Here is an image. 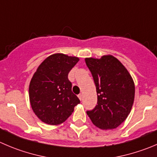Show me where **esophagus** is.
<instances>
[{"instance_id": "esophagus-1", "label": "esophagus", "mask_w": 157, "mask_h": 157, "mask_svg": "<svg viewBox=\"0 0 157 157\" xmlns=\"http://www.w3.org/2000/svg\"><path fill=\"white\" fill-rule=\"evenodd\" d=\"M78 98H79V99L81 100V101H82V97H83V95H82V93H80L79 95H78Z\"/></svg>"}]
</instances>
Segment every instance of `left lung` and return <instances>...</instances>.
Segmentation results:
<instances>
[{"label":"left lung","instance_id":"8db88e82","mask_svg":"<svg viewBox=\"0 0 157 157\" xmlns=\"http://www.w3.org/2000/svg\"><path fill=\"white\" fill-rule=\"evenodd\" d=\"M85 60L93 77L98 96L97 105L86 112L87 115L99 129L117 128L129 116L134 102L135 85L132 76L113 55Z\"/></svg>","mask_w":157,"mask_h":157}]
</instances>
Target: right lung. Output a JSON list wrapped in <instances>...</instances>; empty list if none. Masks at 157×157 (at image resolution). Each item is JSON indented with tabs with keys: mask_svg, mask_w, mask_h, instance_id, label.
<instances>
[{
	"mask_svg": "<svg viewBox=\"0 0 157 157\" xmlns=\"http://www.w3.org/2000/svg\"><path fill=\"white\" fill-rule=\"evenodd\" d=\"M78 61L77 57L54 54L41 62L33 75L29 85L30 103L35 114L44 123L61 124L80 103L68 78Z\"/></svg>",
	"mask_w": 157,
	"mask_h": 157,
	"instance_id": "1",
	"label": "right lung"
}]
</instances>
